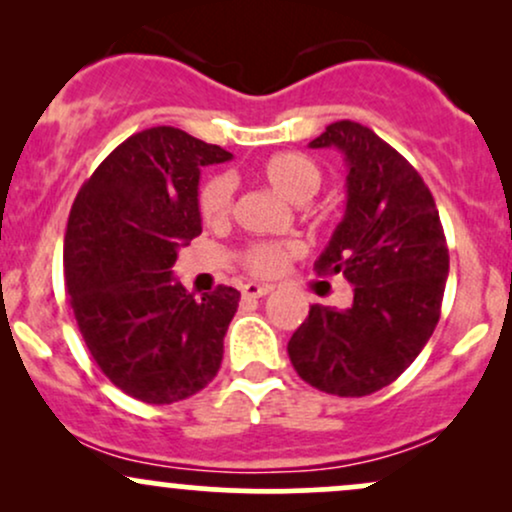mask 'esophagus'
<instances>
[{
  "instance_id": "34e87169",
  "label": "esophagus",
  "mask_w": 512,
  "mask_h": 512,
  "mask_svg": "<svg viewBox=\"0 0 512 512\" xmlns=\"http://www.w3.org/2000/svg\"><path fill=\"white\" fill-rule=\"evenodd\" d=\"M272 293V286H262V284H245L243 286V296L245 298H262Z\"/></svg>"
}]
</instances>
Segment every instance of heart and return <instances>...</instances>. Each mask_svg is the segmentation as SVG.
<instances>
[{
	"instance_id": "obj_1",
	"label": "heart",
	"mask_w": 512,
	"mask_h": 512,
	"mask_svg": "<svg viewBox=\"0 0 512 512\" xmlns=\"http://www.w3.org/2000/svg\"><path fill=\"white\" fill-rule=\"evenodd\" d=\"M257 175L272 190L293 204L308 202L322 187V170L301 151H281L257 168ZM236 185L228 175H214L199 190V214L207 226H223L231 219ZM298 252L296 243H252L243 250V264L255 276H276Z\"/></svg>"
}]
</instances>
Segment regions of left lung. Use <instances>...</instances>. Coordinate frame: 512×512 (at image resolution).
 I'll use <instances>...</instances> for the list:
<instances>
[{"label":"left lung","instance_id":"1","mask_svg":"<svg viewBox=\"0 0 512 512\" xmlns=\"http://www.w3.org/2000/svg\"><path fill=\"white\" fill-rule=\"evenodd\" d=\"M310 146H334L349 168L344 219L315 272L344 274L354 303L346 310L310 305L289 358L317 390L366 397L395 383L436 330L448 243L426 182L373 129L339 120Z\"/></svg>","mask_w":512,"mask_h":512}]
</instances>
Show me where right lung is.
Returning a JSON list of instances; mask_svg holds the SVG:
<instances>
[{
	"instance_id": "1",
	"label": "right lung",
	"mask_w": 512,
	"mask_h": 512,
	"mask_svg": "<svg viewBox=\"0 0 512 512\" xmlns=\"http://www.w3.org/2000/svg\"><path fill=\"white\" fill-rule=\"evenodd\" d=\"M231 158L175 127L132 134L93 170L64 236V279L81 337L105 378L146 404H173L219 373L240 293L195 298L178 250L202 233L199 168Z\"/></svg>"
}]
</instances>
